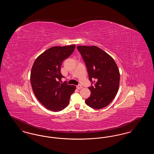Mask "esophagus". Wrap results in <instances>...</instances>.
Listing matches in <instances>:
<instances>
[{
  "label": "esophagus",
  "instance_id": "obj_1",
  "mask_svg": "<svg viewBox=\"0 0 154 154\" xmlns=\"http://www.w3.org/2000/svg\"><path fill=\"white\" fill-rule=\"evenodd\" d=\"M76 87H77L78 89H81L82 88V86L81 85H77Z\"/></svg>",
  "mask_w": 154,
  "mask_h": 154
}]
</instances>
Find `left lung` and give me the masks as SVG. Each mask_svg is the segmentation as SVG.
I'll return each mask as SVG.
<instances>
[{
  "label": "left lung",
  "instance_id": "1",
  "mask_svg": "<svg viewBox=\"0 0 154 154\" xmlns=\"http://www.w3.org/2000/svg\"><path fill=\"white\" fill-rule=\"evenodd\" d=\"M85 63L89 79L94 86L89 89L91 94L85 100L88 106L100 109L107 106L117 94L120 74L117 65L107 53L96 46L77 47Z\"/></svg>",
  "mask_w": 154,
  "mask_h": 154
}]
</instances>
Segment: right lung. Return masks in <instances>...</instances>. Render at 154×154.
I'll return each instance as SVG.
<instances>
[{
	"label": "right lung",
	"instance_id": "1",
	"mask_svg": "<svg viewBox=\"0 0 154 154\" xmlns=\"http://www.w3.org/2000/svg\"><path fill=\"white\" fill-rule=\"evenodd\" d=\"M75 45L55 46L47 50L35 60L30 73V82L38 100L45 108L57 112L66 107L75 85L60 83L63 61L67 58ZM61 82V81H60Z\"/></svg>",
	"mask_w": 154,
	"mask_h": 154
}]
</instances>
